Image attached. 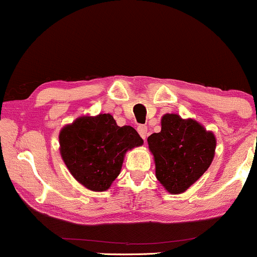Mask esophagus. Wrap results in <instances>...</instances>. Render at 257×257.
Masks as SVG:
<instances>
[{
    "mask_svg": "<svg viewBox=\"0 0 257 257\" xmlns=\"http://www.w3.org/2000/svg\"><path fill=\"white\" fill-rule=\"evenodd\" d=\"M138 132H139V134H140V137L145 140V139L147 138V134H149V133H147V126L146 125L138 126Z\"/></svg>",
    "mask_w": 257,
    "mask_h": 257,
    "instance_id": "34e87169",
    "label": "esophagus"
}]
</instances>
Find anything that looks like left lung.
I'll return each mask as SVG.
<instances>
[{"mask_svg": "<svg viewBox=\"0 0 257 257\" xmlns=\"http://www.w3.org/2000/svg\"><path fill=\"white\" fill-rule=\"evenodd\" d=\"M161 132L147 138L156 166V178L172 194L184 193L210 167L216 138L196 119L166 113Z\"/></svg>", "mask_w": 257, "mask_h": 257, "instance_id": "8db88e82", "label": "left lung"}]
</instances>
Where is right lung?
I'll list each match as a JSON object with an SVG mask.
<instances>
[{
    "instance_id": "1",
    "label": "right lung",
    "mask_w": 257,
    "mask_h": 257,
    "mask_svg": "<svg viewBox=\"0 0 257 257\" xmlns=\"http://www.w3.org/2000/svg\"><path fill=\"white\" fill-rule=\"evenodd\" d=\"M144 144L131 125L110 113L81 116L61 128L59 150L69 172L88 190L104 192L119 175L125 153Z\"/></svg>"
}]
</instances>
